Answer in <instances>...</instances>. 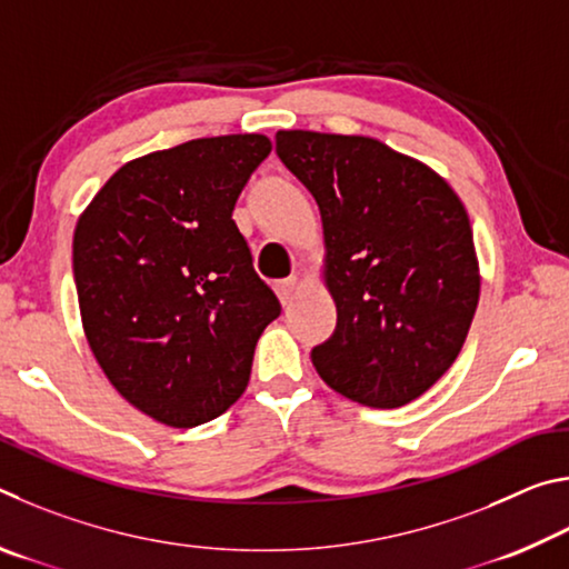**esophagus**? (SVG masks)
Returning <instances> with one entry per match:
<instances>
[{"label":"esophagus","mask_w":569,"mask_h":569,"mask_svg":"<svg viewBox=\"0 0 569 569\" xmlns=\"http://www.w3.org/2000/svg\"><path fill=\"white\" fill-rule=\"evenodd\" d=\"M298 286H301V281H298L296 276H291V278H283V281H278L276 283V293H278V298H281V303L283 306H288L293 301V296H296V291H298Z\"/></svg>","instance_id":"1"}]
</instances>
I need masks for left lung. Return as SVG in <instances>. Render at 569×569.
I'll return each mask as SVG.
<instances>
[{"label":"left lung","instance_id":"obj_1","mask_svg":"<svg viewBox=\"0 0 569 569\" xmlns=\"http://www.w3.org/2000/svg\"><path fill=\"white\" fill-rule=\"evenodd\" d=\"M276 152L321 210L336 331L311 351L341 397L397 409L435 387L465 346L479 263L449 182L363 134L278 130Z\"/></svg>","mask_w":569,"mask_h":569}]
</instances>
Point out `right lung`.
<instances>
[{
	"label": "right lung",
	"instance_id": "1",
	"mask_svg": "<svg viewBox=\"0 0 569 569\" xmlns=\"http://www.w3.org/2000/svg\"><path fill=\"white\" fill-rule=\"evenodd\" d=\"M271 152L220 134L124 162L77 220L72 271L88 343L122 399L190 429L246 391L281 303L253 271L233 208Z\"/></svg>",
	"mask_w": 569,
	"mask_h": 569
}]
</instances>
